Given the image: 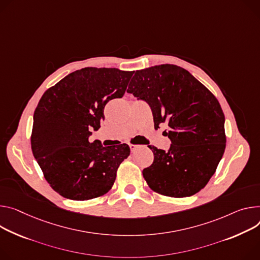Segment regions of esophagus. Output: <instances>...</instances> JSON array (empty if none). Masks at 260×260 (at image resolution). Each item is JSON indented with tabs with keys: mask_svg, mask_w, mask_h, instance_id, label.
Here are the masks:
<instances>
[{
	"mask_svg": "<svg viewBox=\"0 0 260 260\" xmlns=\"http://www.w3.org/2000/svg\"><path fill=\"white\" fill-rule=\"evenodd\" d=\"M139 147V145H135V144H129V148H131V151L134 152L137 148Z\"/></svg>",
	"mask_w": 260,
	"mask_h": 260,
	"instance_id": "esophagus-1",
	"label": "esophagus"
}]
</instances>
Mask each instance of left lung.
Returning <instances> with one entry per match:
<instances>
[{
    "mask_svg": "<svg viewBox=\"0 0 260 260\" xmlns=\"http://www.w3.org/2000/svg\"><path fill=\"white\" fill-rule=\"evenodd\" d=\"M151 108L154 128L168 124V151L148 147L154 159L142 173L155 193L182 198L203 188L226 147L225 116L220 103L187 70L162 64L137 70L128 89Z\"/></svg>",
    "mask_w": 260,
    "mask_h": 260,
    "instance_id": "1",
    "label": "left lung"
}]
</instances>
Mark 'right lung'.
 <instances>
[{
    "label": "right lung",
    "mask_w": 260,
    "mask_h": 260,
    "mask_svg": "<svg viewBox=\"0 0 260 260\" xmlns=\"http://www.w3.org/2000/svg\"><path fill=\"white\" fill-rule=\"evenodd\" d=\"M134 72L86 67L69 74L41 96L33 117L31 148L54 191L72 200H90L108 193L126 144L104 147L90 142L91 129L105 119L104 109L121 99Z\"/></svg>",
    "instance_id": "1"
}]
</instances>
